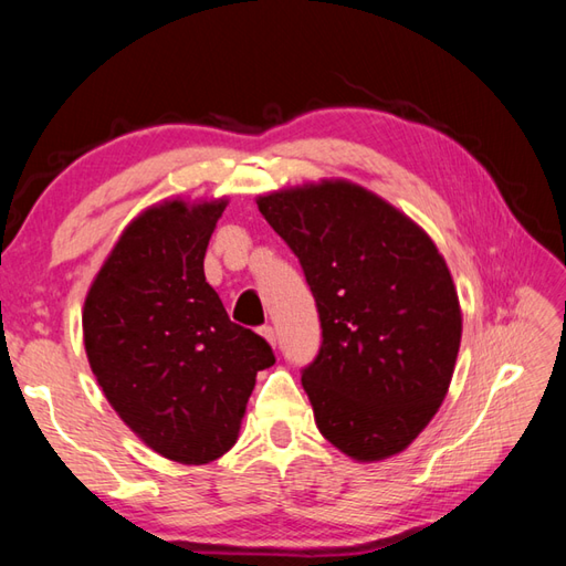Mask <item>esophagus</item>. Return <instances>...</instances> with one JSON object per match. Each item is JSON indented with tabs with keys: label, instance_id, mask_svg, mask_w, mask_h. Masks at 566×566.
<instances>
[{
	"label": "esophagus",
	"instance_id": "1",
	"mask_svg": "<svg viewBox=\"0 0 566 566\" xmlns=\"http://www.w3.org/2000/svg\"><path fill=\"white\" fill-rule=\"evenodd\" d=\"M260 335H262V338L268 340L272 347L276 345V333H274V328H272V326H262V328H260Z\"/></svg>",
	"mask_w": 566,
	"mask_h": 566
}]
</instances>
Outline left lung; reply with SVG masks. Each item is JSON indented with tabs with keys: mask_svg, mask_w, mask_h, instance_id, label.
Wrapping results in <instances>:
<instances>
[{
	"mask_svg": "<svg viewBox=\"0 0 566 566\" xmlns=\"http://www.w3.org/2000/svg\"><path fill=\"white\" fill-rule=\"evenodd\" d=\"M302 262L323 343L302 371L321 436L357 462L403 452L450 389L462 311L416 221L347 179L258 197Z\"/></svg>",
	"mask_w": 566,
	"mask_h": 566,
	"instance_id": "left-lung-1",
	"label": "left lung"
}]
</instances>
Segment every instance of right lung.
Segmentation results:
<instances>
[{
  "mask_svg": "<svg viewBox=\"0 0 566 566\" xmlns=\"http://www.w3.org/2000/svg\"><path fill=\"white\" fill-rule=\"evenodd\" d=\"M228 199L138 213L84 298V350L118 418L150 450L209 464L238 440L268 340L228 318L203 255Z\"/></svg>",
  "mask_w": 566,
  "mask_h": 566,
  "instance_id": "add662e5",
  "label": "right lung"
}]
</instances>
